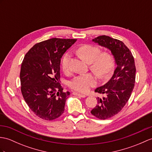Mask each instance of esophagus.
Returning a JSON list of instances; mask_svg holds the SVG:
<instances>
[{"instance_id":"1","label":"esophagus","mask_w":152,"mask_h":152,"mask_svg":"<svg viewBox=\"0 0 152 152\" xmlns=\"http://www.w3.org/2000/svg\"><path fill=\"white\" fill-rule=\"evenodd\" d=\"M72 94L75 95V96H80V97H82V98H85L86 96L85 94H80V93H77L76 92H73Z\"/></svg>"}]
</instances>
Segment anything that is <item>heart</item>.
<instances>
[{
    "instance_id": "obj_1",
    "label": "heart",
    "mask_w": 152,
    "mask_h": 152,
    "mask_svg": "<svg viewBox=\"0 0 152 152\" xmlns=\"http://www.w3.org/2000/svg\"><path fill=\"white\" fill-rule=\"evenodd\" d=\"M78 54L89 63L91 70L101 79H107L110 76L115 67V59L110 52H101L100 49L91 45H83L77 50ZM70 54L66 52L61 59V67L65 72H69ZM89 72L76 76L69 83L70 89L79 93H87L91 87L98 83V77Z\"/></svg>"
}]
</instances>
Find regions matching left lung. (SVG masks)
Segmentation results:
<instances>
[{
  "instance_id": "8db88e82",
  "label": "left lung",
  "mask_w": 152,
  "mask_h": 152,
  "mask_svg": "<svg viewBox=\"0 0 152 152\" xmlns=\"http://www.w3.org/2000/svg\"><path fill=\"white\" fill-rule=\"evenodd\" d=\"M93 41L111 50L116 63L110 80L94 91L105 96L98 98V104L91 113L105 120L118 114L129 100L135 86L136 67L132 52L122 41L107 36H100Z\"/></svg>"
}]
</instances>
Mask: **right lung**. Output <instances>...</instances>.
<instances>
[{"mask_svg":"<svg viewBox=\"0 0 152 152\" xmlns=\"http://www.w3.org/2000/svg\"><path fill=\"white\" fill-rule=\"evenodd\" d=\"M76 39L52 38L34 45L24 56L20 72V90L34 113L45 121L59 117L69 91L60 84V62Z\"/></svg>","mask_w":152,"mask_h":152,"instance_id":"1","label":"right lung"}]
</instances>
